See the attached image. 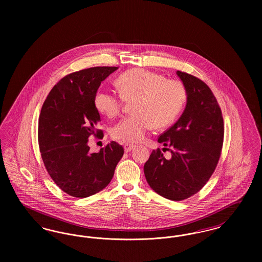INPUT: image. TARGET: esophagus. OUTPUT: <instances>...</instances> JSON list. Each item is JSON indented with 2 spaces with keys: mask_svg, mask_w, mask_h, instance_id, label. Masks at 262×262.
<instances>
[{
  "mask_svg": "<svg viewBox=\"0 0 262 262\" xmlns=\"http://www.w3.org/2000/svg\"><path fill=\"white\" fill-rule=\"evenodd\" d=\"M125 152H129V151H132V150L134 149L136 146L135 145H130V144H125Z\"/></svg>",
  "mask_w": 262,
  "mask_h": 262,
  "instance_id": "34e87169",
  "label": "esophagus"
}]
</instances>
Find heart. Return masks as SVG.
Here are the masks:
<instances>
[{"instance_id": "1", "label": "heart", "mask_w": 262, "mask_h": 262, "mask_svg": "<svg viewBox=\"0 0 262 262\" xmlns=\"http://www.w3.org/2000/svg\"><path fill=\"white\" fill-rule=\"evenodd\" d=\"M116 83L120 95L99 90L94 96V106L107 118H114L121 112L124 101L135 99V115L113 126L112 137L120 142H141L152 125L162 128L172 124L187 100V90L181 81L147 70H129Z\"/></svg>"}]
</instances>
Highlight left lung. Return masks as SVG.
I'll return each instance as SVG.
<instances>
[{
  "label": "left lung",
  "mask_w": 262,
  "mask_h": 262,
  "mask_svg": "<svg viewBox=\"0 0 262 262\" xmlns=\"http://www.w3.org/2000/svg\"><path fill=\"white\" fill-rule=\"evenodd\" d=\"M187 90V104L180 119L158 138L169 146L170 158L153 150L144 164L150 187L163 198L187 200L208 182L219 161L224 124L217 100L200 78L177 72Z\"/></svg>",
  "instance_id": "left-lung-1"
}]
</instances>
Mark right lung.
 <instances>
[{"label": "right lung", "instance_id": "add662e5", "mask_svg": "<svg viewBox=\"0 0 262 262\" xmlns=\"http://www.w3.org/2000/svg\"><path fill=\"white\" fill-rule=\"evenodd\" d=\"M117 67H95L62 78L45 100L38 123V142L44 165L66 193L84 199L107 187L124 148L112 141L90 153L88 137H100L94 106L100 84Z\"/></svg>", "mask_w": 262, "mask_h": 262}]
</instances>
